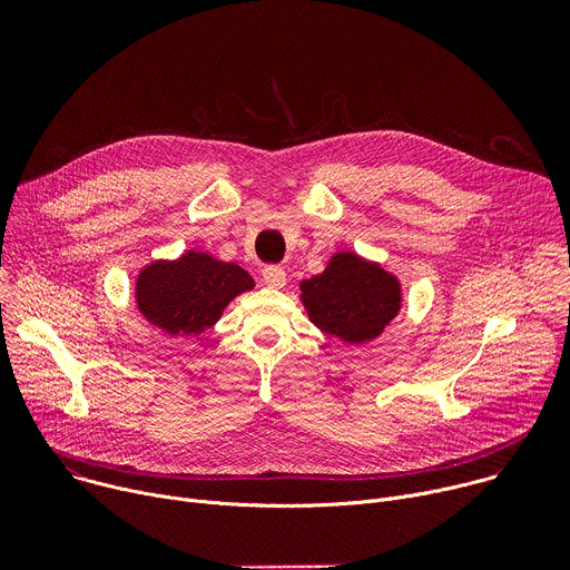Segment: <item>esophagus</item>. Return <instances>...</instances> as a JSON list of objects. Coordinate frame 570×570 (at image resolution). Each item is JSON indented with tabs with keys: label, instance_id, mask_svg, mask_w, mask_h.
<instances>
[{
	"label": "esophagus",
	"instance_id": "obj_1",
	"mask_svg": "<svg viewBox=\"0 0 570 570\" xmlns=\"http://www.w3.org/2000/svg\"><path fill=\"white\" fill-rule=\"evenodd\" d=\"M262 275H264V282H266L271 288H282V286L286 284V273H284V268L277 266V264L266 266Z\"/></svg>",
	"mask_w": 570,
	"mask_h": 570
}]
</instances>
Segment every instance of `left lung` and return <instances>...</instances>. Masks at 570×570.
<instances>
[{"label": "left lung", "instance_id": "left-lung-1", "mask_svg": "<svg viewBox=\"0 0 570 570\" xmlns=\"http://www.w3.org/2000/svg\"><path fill=\"white\" fill-rule=\"evenodd\" d=\"M299 291L315 327L345 343L376 338L401 306L396 277L354 253L334 255L324 273L304 279Z\"/></svg>", "mask_w": 570, "mask_h": 570}]
</instances>
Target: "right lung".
<instances>
[{
  "instance_id": "1",
  "label": "right lung",
  "mask_w": 570,
  "mask_h": 570,
  "mask_svg": "<svg viewBox=\"0 0 570 570\" xmlns=\"http://www.w3.org/2000/svg\"><path fill=\"white\" fill-rule=\"evenodd\" d=\"M255 279L236 264L205 253H185L176 262H153L135 286L141 315L169 336H196L220 317L223 308Z\"/></svg>"
}]
</instances>
